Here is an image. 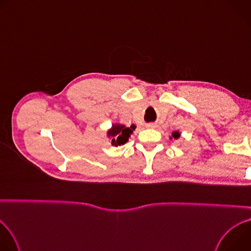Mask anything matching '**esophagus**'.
<instances>
[{
    "label": "esophagus",
    "mask_w": 251,
    "mask_h": 251,
    "mask_svg": "<svg viewBox=\"0 0 251 251\" xmlns=\"http://www.w3.org/2000/svg\"><path fill=\"white\" fill-rule=\"evenodd\" d=\"M146 127H147V128H155V127H156V124H154V123H149V124L146 125Z\"/></svg>",
    "instance_id": "obj_1"
}]
</instances>
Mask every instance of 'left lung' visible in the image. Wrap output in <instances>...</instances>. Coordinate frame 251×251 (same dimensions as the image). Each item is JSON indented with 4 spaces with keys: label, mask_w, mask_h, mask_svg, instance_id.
<instances>
[{
    "label": "left lung",
    "mask_w": 251,
    "mask_h": 251,
    "mask_svg": "<svg viewBox=\"0 0 251 251\" xmlns=\"http://www.w3.org/2000/svg\"><path fill=\"white\" fill-rule=\"evenodd\" d=\"M180 136H181V132H180V131H178V130L174 131V132L172 133V136L170 137V140H173V139L177 140L178 138H180Z\"/></svg>",
    "instance_id": "left-lung-1"
}]
</instances>
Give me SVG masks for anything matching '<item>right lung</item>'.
<instances>
[{
  "instance_id": "add662e5",
  "label": "right lung",
  "mask_w": 251,
  "mask_h": 251,
  "mask_svg": "<svg viewBox=\"0 0 251 251\" xmlns=\"http://www.w3.org/2000/svg\"><path fill=\"white\" fill-rule=\"evenodd\" d=\"M136 126L132 124L130 127H127L120 123H113L112 126L107 130V138L111 140V145L118 147L124 145L129 141V138L135 131Z\"/></svg>"
}]
</instances>
